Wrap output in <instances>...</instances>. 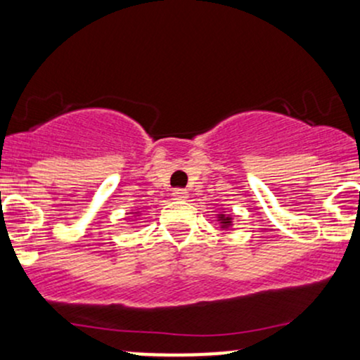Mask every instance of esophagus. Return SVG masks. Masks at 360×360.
I'll return each instance as SVG.
<instances>
[{
	"label": "esophagus",
	"instance_id": "1",
	"mask_svg": "<svg viewBox=\"0 0 360 360\" xmlns=\"http://www.w3.org/2000/svg\"><path fill=\"white\" fill-rule=\"evenodd\" d=\"M172 196H174L176 200H186V198H188V191H186V189H174V191H172Z\"/></svg>",
	"mask_w": 360,
	"mask_h": 360
}]
</instances>
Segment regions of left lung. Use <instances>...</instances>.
Segmentation results:
<instances>
[{
  "label": "left lung",
  "instance_id": "left-lung-1",
  "mask_svg": "<svg viewBox=\"0 0 360 360\" xmlns=\"http://www.w3.org/2000/svg\"><path fill=\"white\" fill-rule=\"evenodd\" d=\"M221 223H223L221 229H226V226L230 225V218H225V220H221Z\"/></svg>",
  "mask_w": 360,
  "mask_h": 360
}]
</instances>
